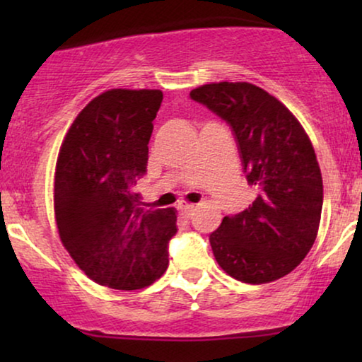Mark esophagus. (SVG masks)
Segmentation results:
<instances>
[{"mask_svg": "<svg viewBox=\"0 0 362 362\" xmlns=\"http://www.w3.org/2000/svg\"><path fill=\"white\" fill-rule=\"evenodd\" d=\"M177 211L182 212V214H185L186 217H189V216L192 214V212L196 211V206H194V204H189V202L181 201L180 204H177Z\"/></svg>", "mask_w": 362, "mask_h": 362, "instance_id": "obj_1", "label": "esophagus"}]
</instances>
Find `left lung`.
<instances>
[{"label": "left lung", "instance_id": "8db88e82", "mask_svg": "<svg viewBox=\"0 0 362 362\" xmlns=\"http://www.w3.org/2000/svg\"><path fill=\"white\" fill-rule=\"evenodd\" d=\"M189 97L229 123L257 192L245 211L226 216L209 235L217 264L252 285L288 275L313 247L323 207L308 135L284 103L254 83H206Z\"/></svg>", "mask_w": 362, "mask_h": 362}]
</instances>
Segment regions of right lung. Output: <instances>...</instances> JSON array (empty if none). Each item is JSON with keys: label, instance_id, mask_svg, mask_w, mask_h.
Instances as JSON below:
<instances>
[{"label": "right lung", "instance_id": "add662e5", "mask_svg": "<svg viewBox=\"0 0 362 362\" xmlns=\"http://www.w3.org/2000/svg\"><path fill=\"white\" fill-rule=\"evenodd\" d=\"M161 90L112 88L78 113L64 138L54 177V212L64 247L98 285L138 290L168 269L176 211L143 209L136 182Z\"/></svg>", "mask_w": 362, "mask_h": 362}]
</instances>
